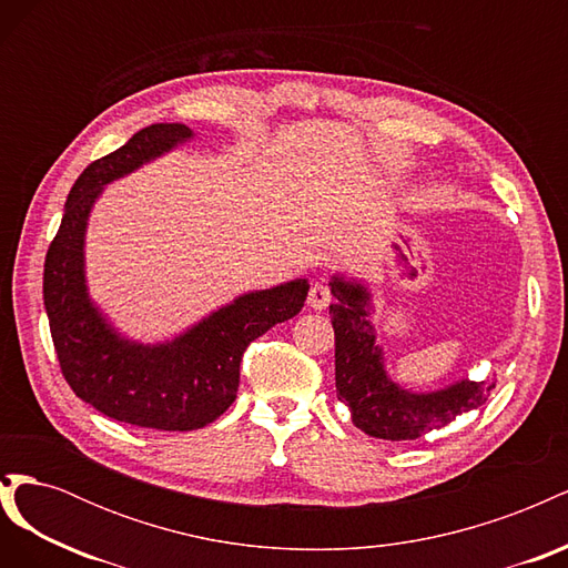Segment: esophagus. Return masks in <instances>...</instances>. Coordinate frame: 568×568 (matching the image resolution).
Here are the masks:
<instances>
[{"instance_id": "34e87169", "label": "esophagus", "mask_w": 568, "mask_h": 568, "mask_svg": "<svg viewBox=\"0 0 568 568\" xmlns=\"http://www.w3.org/2000/svg\"><path fill=\"white\" fill-rule=\"evenodd\" d=\"M332 301H334V294L326 284H313L311 294H307V305H311L313 311H324V307H329Z\"/></svg>"}]
</instances>
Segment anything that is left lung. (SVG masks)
I'll return each instance as SVG.
<instances>
[{"label": "left lung", "instance_id": "8db88e82", "mask_svg": "<svg viewBox=\"0 0 568 568\" xmlns=\"http://www.w3.org/2000/svg\"><path fill=\"white\" fill-rule=\"evenodd\" d=\"M329 286L336 298L329 305L336 336V395L348 405L359 432L384 440H415L488 400L495 379H459L424 393L395 384L386 372L384 348L376 343L367 284L334 274Z\"/></svg>", "mask_w": 568, "mask_h": 568}]
</instances>
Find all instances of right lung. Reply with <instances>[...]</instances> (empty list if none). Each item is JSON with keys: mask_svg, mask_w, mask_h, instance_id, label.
Instances as JSON below:
<instances>
[{"mask_svg": "<svg viewBox=\"0 0 568 568\" xmlns=\"http://www.w3.org/2000/svg\"><path fill=\"white\" fill-rule=\"evenodd\" d=\"M189 140L182 123H156L90 163L63 205L61 227L44 261V311L68 386L101 415L161 432H194L215 422L239 388L248 343L301 313L307 280L248 291L180 336L140 343L120 334L99 311L84 274V236L104 186Z\"/></svg>", "mask_w": 568, "mask_h": 568, "instance_id": "1", "label": "right lung"}]
</instances>
